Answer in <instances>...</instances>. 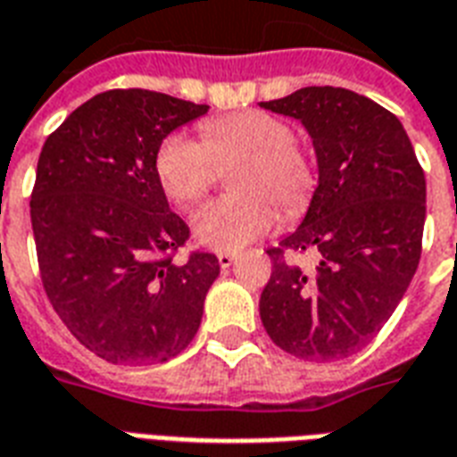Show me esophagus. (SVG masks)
<instances>
[{
  "mask_svg": "<svg viewBox=\"0 0 457 457\" xmlns=\"http://www.w3.org/2000/svg\"><path fill=\"white\" fill-rule=\"evenodd\" d=\"M217 260H219V264H221V267H231L233 262H236V253H219L217 254Z\"/></svg>",
  "mask_w": 457,
  "mask_h": 457,
  "instance_id": "esophagus-1",
  "label": "esophagus"
}]
</instances>
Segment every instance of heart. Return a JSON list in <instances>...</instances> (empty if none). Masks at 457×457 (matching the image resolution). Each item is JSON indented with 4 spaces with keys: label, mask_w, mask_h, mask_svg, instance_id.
Returning a JSON list of instances; mask_svg holds the SVG:
<instances>
[{
    "label": "heart",
    "mask_w": 457,
    "mask_h": 457,
    "mask_svg": "<svg viewBox=\"0 0 457 457\" xmlns=\"http://www.w3.org/2000/svg\"><path fill=\"white\" fill-rule=\"evenodd\" d=\"M203 143L173 133L159 145L157 179L176 204H193L212 188L219 166L238 162L231 183L240 193L203 204L193 233L212 250H240L274 228L277 204L293 214L310 203L317 186L312 159L295 143L288 121L267 112L210 119L200 126Z\"/></svg>",
    "instance_id": "obj_1"
}]
</instances>
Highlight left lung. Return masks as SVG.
<instances>
[{
  "instance_id": "1",
  "label": "left lung",
  "mask_w": 457,
  "mask_h": 457,
  "mask_svg": "<svg viewBox=\"0 0 457 457\" xmlns=\"http://www.w3.org/2000/svg\"><path fill=\"white\" fill-rule=\"evenodd\" d=\"M260 107L298 119L312 137L320 186L303 224L271 257L260 317L278 348L310 362L353 355L394 314L422 254L427 183L388 109L345 87H300ZM317 252L314 275L283 253Z\"/></svg>"
}]
</instances>
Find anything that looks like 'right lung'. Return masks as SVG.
<instances>
[{
  "label": "right lung",
  "instance_id": "obj_1",
  "mask_svg": "<svg viewBox=\"0 0 457 457\" xmlns=\"http://www.w3.org/2000/svg\"><path fill=\"white\" fill-rule=\"evenodd\" d=\"M207 109L107 90L42 145L30 197L42 286L71 334L112 364L166 362L203 321L219 260L173 262L190 228L169 210L154 162L162 140Z\"/></svg>",
  "mask_w": 457,
  "mask_h": 457
}]
</instances>
